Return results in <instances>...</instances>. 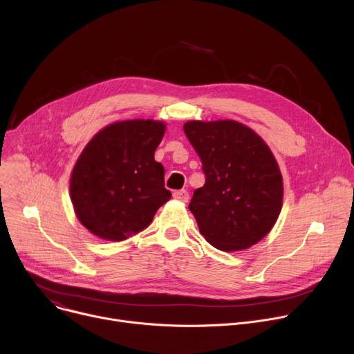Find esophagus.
Listing matches in <instances>:
<instances>
[{
    "label": "esophagus",
    "mask_w": 354,
    "mask_h": 354,
    "mask_svg": "<svg viewBox=\"0 0 354 354\" xmlns=\"http://www.w3.org/2000/svg\"><path fill=\"white\" fill-rule=\"evenodd\" d=\"M174 198L180 201V202H187L189 201V192H187L186 189H180V191H175L174 192Z\"/></svg>",
    "instance_id": "esophagus-1"
}]
</instances>
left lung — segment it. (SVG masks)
<instances>
[{"instance_id": "1", "label": "left lung", "mask_w": 354, "mask_h": 354, "mask_svg": "<svg viewBox=\"0 0 354 354\" xmlns=\"http://www.w3.org/2000/svg\"><path fill=\"white\" fill-rule=\"evenodd\" d=\"M183 131L205 174L189 203L205 239L225 252L263 239L279 218L283 183L262 138L234 121H191Z\"/></svg>"}]
</instances>
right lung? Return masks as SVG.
Here are the masks:
<instances>
[{"mask_svg": "<svg viewBox=\"0 0 354 354\" xmlns=\"http://www.w3.org/2000/svg\"><path fill=\"white\" fill-rule=\"evenodd\" d=\"M162 122H116L91 139L71 176V201L81 223L95 236L120 242L148 227L172 194L153 153Z\"/></svg>", "mask_w": 354, "mask_h": 354, "instance_id": "right-lung-1", "label": "right lung"}]
</instances>
